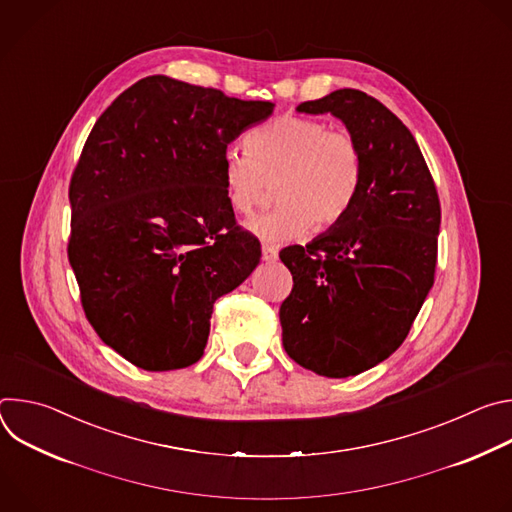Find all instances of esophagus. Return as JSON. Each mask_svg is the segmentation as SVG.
Segmentation results:
<instances>
[{
    "label": "esophagus",
    "instance_id": "34e87169",
    "mask_svg": "<svg viewBox=\"0 0 512 512\" xmlns=\"http://www.w3.org/2000/svg\"><path fill=\"white\" fill-rule=\"evenodd\" d=\"M261 255H263V261L273 263V261H277L279 251H277V247H273V245H263V247H261Z\"/></svg>",
    "mask_w": 512,
    "mask_h": 512
}]
</instances>
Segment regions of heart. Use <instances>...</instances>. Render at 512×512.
<instances>
[{
	"instance_id": "heart-1",
	"label": "heart",
	"mask_w": 512,
	"mask_h": 512,
	"mask_svg": "<svg viewBox=\"0 0 512 512\" xmlns=\"http://www.w3.org/2000/svg\"><path fill=\"white\" fill-rule=\"evenodd\" d=\"M247 154L227 152L223 184L229 206L251 214L273 184L275 206L253 216L245 229L267 243L306 235L312 227H336L352 210L364 160L348 131L328 129L324 121L281 115L245 139Z\"/></svg>"
}]
</instances>
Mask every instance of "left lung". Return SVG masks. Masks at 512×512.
Here are the masks:
<instances>
[{"mask_svg":"<svg viewBox=\"0 0 512 512\" xmlns=\"http://www.w3.org/2000/svg\"><path fill=\"white\" fill-rule=\"evenodd\" d=\"M298 111L340 119L364 172L346 218L279 253L294 277L279 308L283 348L316 375L346 379L377 367L409 334L433 285L442 210L415 137L383 103L340 89Z\"/></svg>","mask_w":512,"mask_h":512,"instance_id":"obj_1","label":"left lung"}]
</instances>
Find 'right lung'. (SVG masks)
I'll use <instances>...</instances> for the list:
<instances>
[{
  "label": "right lung",
  "mask_w": 512,
  "mask_h": 512,
  "mask_svg": "<svg viewBox=\"0 0 512 512\" xmlns=\"http://www.w3.org/2000/svg\"><path fill=\"white\" fill-rule=\"evenodd\" d=\"M273 107L154 75L97 119L68 188V261L91 326L135 367L198 362L214 302L259 265L223 160Z\"/></svg>",
  "instance_id": "right-lung-1"
}]
</instances>
